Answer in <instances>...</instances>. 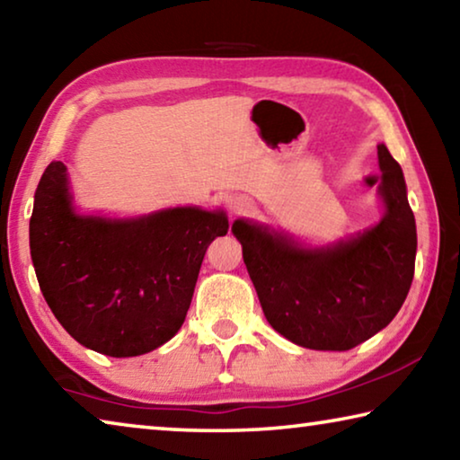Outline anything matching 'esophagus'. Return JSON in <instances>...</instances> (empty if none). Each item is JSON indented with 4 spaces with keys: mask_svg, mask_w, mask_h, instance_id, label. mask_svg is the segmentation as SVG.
Returning <instances> with one entry per match:
<instances>
[{
    "mask_svg": "<svg viewBox=\"0 0 460 460\" xmlns=\"http://www.w3.org/2000/svg\"><path fill=\"white\" fill-rule=\"evenodd\" d=\"M247 208H249V202L243 197H233L229 200V211L233 215H243V213H247Z\"/></svg>",
    "mask_w": 460,
    "mask_h": 460,
    "instance_id": "esophagus-1",
    "label": "esophagus"
}]
</instances>
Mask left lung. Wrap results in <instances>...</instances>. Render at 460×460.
Instances as JSON below:
<instances>
[{
    "instance_id": "1",
    "label": "left lung",
    "mask_w": 460,
    "mask_h": 460,
    "mask_svg": "<svg viewBox=\"0 0 460 460\" xmlns=\"http://www.w3.org/2000/svg\"><path fill=\"white\" fill-rule=\"evenodd\" d=\"M385 215L376 227L339 243L306 249L282 233L237 219L233 235L274 331L316 351H349L394 321L410 292L416 221L406 181L377 146Z\"/></svg>"
}]
</instances>
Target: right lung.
Returning a JSON list of instances; mask_svg holds the SVG:
<instances>
[{"label":"right lung","mask_w":460,"mask_h":460,"mask_svg":"<svg viewBox=\"0 0 460 460\" xmlns=\"http://www.w3.org/2000/svg\"><path fill=\"white\" fill-rule=\"evenodd\" d=\"M223 211L176 207L139 217L76 215L66 166L50 162L34 194L30 253L46 302L81 345L136 357L164 345L189 313Z\"/></svg>","instance_id":"1"}]
</instances>
